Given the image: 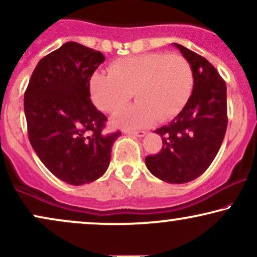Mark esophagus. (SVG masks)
Returning <instances> with one entry per match:
<instances>
[{"instance_id":"obj_1","label":"esophagus","mask_w":257,"mask_h":257,"mask_svg":"<svg viewBox=\"0 0 257 257\" xmlns=\"http://www.w3.org/2000/svg\"><path fill=\"white\" fill-rule=\"evenodd\" d=\"M124 134L125 135H129V136H138V138H144V136L147 134V133L144 132V131H138V132L124 131Z\"/></svg>"}]
</instances>
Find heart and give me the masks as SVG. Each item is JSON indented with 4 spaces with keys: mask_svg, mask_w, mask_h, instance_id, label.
<instances>
[{
    "mask_svg": "<svg viewBox=\"0 0 257 257\" xmlns=\"http://www.w3.org/2000/svg\"><path fill=\"white\" fill-rule=\"evenodd\" d=\"M193 90V71L181 54L147 53L116 60L109 73L96 72L90 80L92 102L102 111L116 113L133 93L139 100L113 119L116 124L140 128L159 118L178 115Z\"/></svg>",
    "mask_w": 257,
    "mask_h": 257,
    "instance_id": "heart-1",
    "label": "heart"
}]
</instances>
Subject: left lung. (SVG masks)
I'll return each mask as SVG.
<instances>
[{
	"label": "left lung",
	"mask_w": 257,
	"mask_h": 257,
	"mask_svg": "<svg viewBox=\"0 0 257 257\" xmlns=\"http://www.w3.org/2000/svg\"><path fill=\"white\" fill-rule=\"evenodd\" d=\"M173 45L191 64L193 90L183 110L154 131L161 136L162 148L146 158V166L162 181L185 184L207 170L222 146L228 125L226 85L205 58Z\"/></svg>",
	"instance_id": "8db88e82"
}]
</instances>
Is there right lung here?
I'll return each instance as SVG.
<instances>
[{"label": "right lung", "mask_w": 257, "mask_h": 257, "mask_svg": "<svg viewBox=\"0 0 257 257\" xmlns=\"http://www.w3.org/2000/svg\"><path fill=\"white\" fill-rule=\"evenodd\" d=\"M104 60L99 51L66 42L39 61L25 92L32 147L52 174L74 186L105 173L121 136L102 134L106 117L90 99V79Z\"/></svg>", "instance_id": "add662e5"}]
</instances>
